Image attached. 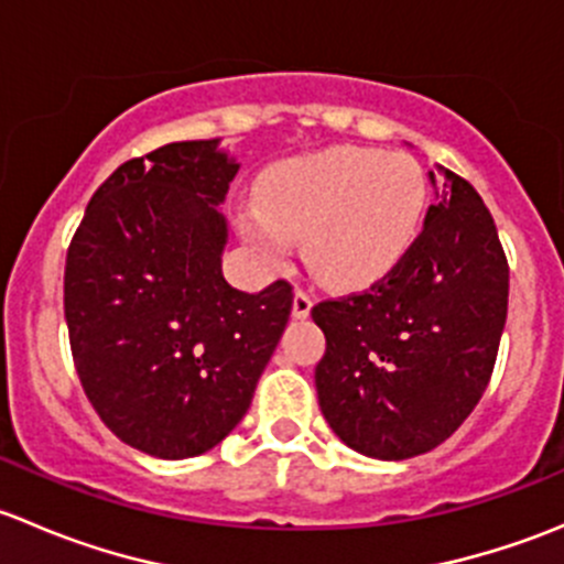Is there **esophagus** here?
I'll list each match as a JSON object with an SVG mask.
<instances>
[{
  "instance_id": "34e87169",
  "label": "esophagus",
  "mask_w": 564,
  "mask_h": 564,
  "mask_svg": "<svg viewBox=\"0 0 564 564\" xmlns=\"http://www.w3.org/2000/svg\"><path fill=\"white\" fill-rule=\"evenodd\" d=\"M311 308H314V300H311V294L303 292V289H297V292H294L292 316L294 318H308L311 316Z\"/></svg>"
}]
</instances>
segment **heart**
I'll return each instance as SVG.
<instances>
[{
	"label": "heart",
	"instance_id": "1",
	"mask_svg": "<svg viewBox=\"0 0 564 564\" xmlns=\"http://www.w3.org/2000/svg\"><path fill=\"white\" fill-rule=\"evenodd\" d=\"M259 204L240 209V231L256 253L278 261L289 240H300L311 275L355 289L388 275L414 242L425 182L403 155L335 147L272 166Z\"/></svg>",
	"mask_w": 564,
	"mask_h": 564
}]
</instances>
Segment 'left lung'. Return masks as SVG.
<instances>
[{"label":"left lung","instance_id":"8db88e82","mask_svg":"<svg viewBox=\"0 0 564 564\" xmlns=\"http://www.w3.org/2000/svg\"><path fill=\"white\" fill-rule=\"evenodd\" d=\"M440 172L445 185L423 231L388 275L311 311L327 338L318 406L362 456L403 460L434 451L469 417L497 362L508 259L475 187Z\"/></svg>","mask_w":564,"mask_h":564}]
</instances>
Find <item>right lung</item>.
<instances>
[{"label":"right lung","mask_w":564,"mask_h":564,"mask_svg":"<svg viewBox=\"0 0 564 564\" xmlns=\"http://www.w3.org/2000/svg\"><path fill=\"white\" fill-rule=\"evenodd\" d=\"M240 172L218 139L122 163L87 204L65 264L73 362L100 420L155 458L202 456L246 417L292 286L248 294L220 270L218 204Z\"/></svg>","instance_id":"right-lung-1"}]
</instances>
